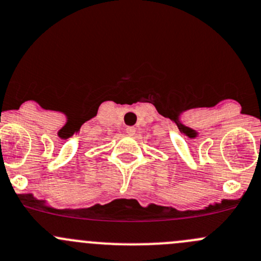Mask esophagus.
Returning a JSON list of instances; mask_svg holds the SVG:
<instances>
[{
    "mask_svg": "<svg viewBox=\"0 0 261 261\" xmlns=\"http://www.w3.org/2000/svg\"><path fill=\"white\" fill-rule=\"evenodd\" d=\"M135 131H136V128L133 127V126H130V127L126 128V133H127V135H131V136H133L134 134H135Z\"/></svg>",
    "mask_w": 261,
    "mask_h": 261,
    "instance_id": "34e87169",
    "label": "esophagus"
}]
</instances>
